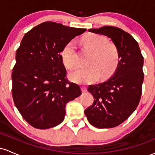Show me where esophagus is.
I'll return each instance as SVG.
<instances>
[{"instance_id":"obj_1","label":"esophagus","mask_w":155,"mask_h":155,"mask_svg":"<svg viewBox=\"0 0 155 155\" xmlns=\"http://www.w3.org/2000/svg\"><path fill=\"white\" fill-rule=\"evenodd\" d=\"M87 89L86 87H84V86L81 87V91H82L83 92H87Z\"/></svg>"}]
</instances>
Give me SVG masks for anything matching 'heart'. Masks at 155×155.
<instances>
[{
    "instance_id": "b5f03b06",
    "label": "heart",
    "mask_w": 155,
    "mask_h": 155,
    "mask_svg": "<svg viewBox=\"0 0 155 155\" xmlns=\"http://www.w3.org/2000/svg\"><path fill=\"white\" fill-rule=\"evenodd\" d=\"M85 48L92 51L87 68H78L70 74V79L78 84L93 83L99 79L109 78L117 69L120 60L118 49L114 44L108 42L106 37L95 33H87L81 38ZM61 58L68 69L76 64V47L74 41L68 42L63 47Z\"/></svg>"
}]
</instances>
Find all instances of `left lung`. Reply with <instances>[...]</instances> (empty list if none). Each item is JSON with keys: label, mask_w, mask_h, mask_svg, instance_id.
Masks as SVG:
<instances>
[{"label": "left lung", "mask_w": 155, "mask_h": 155, "mask_svg": "<svg viewBox=\"0 0 155 155\" xmlns=\"http://www.w3.org/2000/svg\"><path fill=\"white\" fill-rule=\"evenodd\" d=\"M88 31L111 38L118 49L120 60L109 79L88 87L94 102L84 114L94 127H114L127 120L139 104L144 76L143 57L138 42L120 28L104 26Z\"/></svg>", "instance_id": "1"}]
</instances>
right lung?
I'll return each instance as SVG.
<instances>
[{
  "instance_id": "1",
  "label": "right lung",
  "mask_w": 155,
  "mask_h": 155,
  "mask_svg": "<svg viewBox=\"0 0 155 155\" xmlns=\"http://www.w3.org/2000/svg\"><path fill=\"white\" fill-rule=\"evenodd\" d=\"M86 30L48 21L23 37L12 75V97L23 118L35 128L61 123L67 103L81 94L79 85L66 78L61 52Z\"/></svg>"
}]
</instances>
